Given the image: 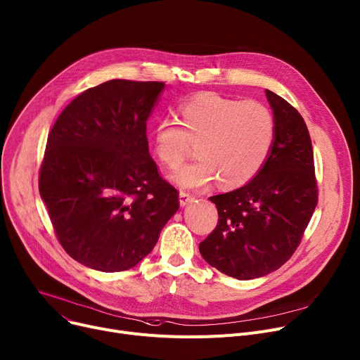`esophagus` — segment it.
Masks as SVG:
<instances>
[{"label": "esophagus", "instance_id": "esophagus-1", "mask_svg": "<svg viewBox=\"0 0 360 360\" xmlns=\"http://www.w3.org/2000/svg\"><path fill=\"white\" fill-rule=\"evenodd\" d=\"M195 198L191 195V194H188V193H185V191H181L179 193V204L182 205V207H185V205H188L191 201H194Z\"/></svg>", "mask_w": 360, "mask_h": 360}]
</instances>
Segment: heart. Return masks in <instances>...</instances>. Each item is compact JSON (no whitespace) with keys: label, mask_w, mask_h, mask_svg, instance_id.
I'll list each match as a JSON object with an SVG mask.
<instances>
[{"label":"heart","mask_w":360,"mask_h":360,"mask_svg":"<svg viewBox=\"0 0 360 360\" xmlns=\"http://www.w3.org/2000/svg\"><path fill=\"white\" fill-rule=\"evenodd\" d=\"M179 124L159 120L150 136L158 159L171 169L184 162L191 143H197L200 158L171 175L182 189H204L217 179L224 186L248 184L269 159L276 139L275 117L265 104L214 92L182 103Z\"/></svg>","instance_id":"obj_1"}]
</instances>
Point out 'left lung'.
<instances>
[{"label": "left lung", "instance_id": "8db88e82", "mask_svg": "<svg viewBox=\"0 0 360 360\" xmlns=\"http://www.w3.org/2000/svg\"><path fill=\"white\" fill-rule=\"evenodd\" d=\"M276 139L269 159L246 185L210 200L219 223L200 243L212 268L246 281L279 269L301 243L319 202L311 137L301 114L266 89Z\"/></svg>", "mask_w": 360, "mask_h": 360}]
</instances>
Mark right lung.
I'll list each match as a JSON object with an SVG mask.
<instances>
[{
    "instance_id": "right-lung-1",
    "label": "right lung",
    "mask_w": 360,
    "mask_h": 360,
    "mask_svg": "<svg viewBox=\"0 0 360 360\" xmlns=\"http://www.w3.org/2000/svg\"><path fill=\"white\" fill-rule=\"evenodd\" d=\"M163 88L127 79L92 86L65 107L47 136L40 197L65 252L88 268L136 266L179 208L146 136Z\"/></svg>"
}]
</instances>
